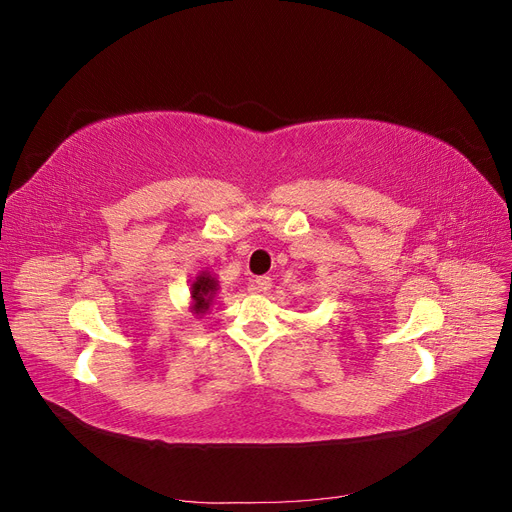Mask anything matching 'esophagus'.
<instances>
[{
	"label": "esophagus",
	"instance_id": "34e87169",
	"mask_svg": "<svg viewBox=\"0 0 512 512\" xmlns=\"http://www.w3.org/2000/svg\"><path fill=\"white\" fill-rule=\"evenodd\" d=\"M271 286H273V282L269 275H262L254 280V290H258V292H267V290H271Z\"/></svg>",
	"mask_w": 512,
	"mask_h": 512
}]
</instances>
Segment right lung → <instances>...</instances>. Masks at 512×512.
Instances as JSON below:
<instances>
[{
    "label": "right lung",
    "instance_id": "1",
    "mask_svg": "<svg viewBox=\"0 0 512 512\" xmlns=\"http://www.w3.org/2000/svg\"><path fill=\"white\" fill-rule=\"evenodd\" d=\"M218 288H220V284L211 273L203 271V273L196 275V280L192 282V290H190V294H192V312L196 316H203L207 312L209 305L213 303V297H215V292H218Z\"/></svg>",
    "mask_w": 512,
    "mask_h": 512
}]
</instances>
